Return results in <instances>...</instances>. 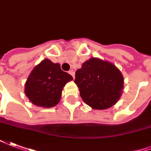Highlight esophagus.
Returning a JSON list of instances; mask_svg holds the SVG:
<instances>
[{
  "label": "esophagus",
  "mask_w": 151,
  "mask_h": 151,
  "mask_svg": "<svg viewBox=\"0 0 151 151\" xmlns=\"http://www.w3.org/2000/svg\"><path fill=\"white\" fill-rule=\"evenodd\" d=\"M69 74L71 75V76H72V77H73V78H75V71H72V70L69 71Z\"/></svg>",
  "instance_id": "34e87169"
}]
</instances>
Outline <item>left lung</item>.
Returning a JSON list of instances; mask_svg holds the SVG:
<instances>
[{"label": "left lung", "instance_id": "8db88e82", "mask_svg": "<svg viewBox=\"0 0 151 151\" xmlns=\"http://www.w3.org/2000/svg\"><path fill=\"white\" fill-rule=\"evenodd\" d=\"M74 82L88 105L95 109H105L119 100L124 79L113 64L92 58L76 71Z\"/></svg>", "mask_w": 151, "mask_h": 151}]
</instances>
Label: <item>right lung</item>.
<instances>
[{"mask_svg": "<svg viewBox=\"0 0 151 151\" xmlns=\"http://www.w3.org/2000/svg\"><path fill=\"white\" fill-rule=\"evenodd\" d=\"M71 80L72 76L62 71L59 63L44 59L31 71L25 85V92L35 105L54 107L60 101L63 88Z\"/></svg>", "mask_w": 151, "mask_h": 151, "instance_id": "obj_1", "label": "right lung"}]
</instances>
